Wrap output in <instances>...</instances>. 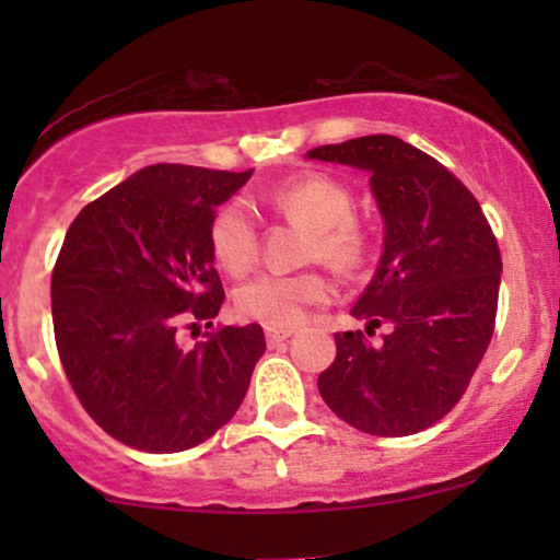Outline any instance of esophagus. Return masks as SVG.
Masks as SVG:
<instances>
[{
  "instance_id": "34e87169",
  "label": "esophagus",
  "mask_w": 560,
  "mask_h": 560,
  "mask_svg": "<svg viewBox=\"0 0 560 560\" xmlns=\"http://www.w3.org/2000/svg\"><path fill=\"white\" fill-rule=\"evenodd\" d=\"M294 329H271V326H266V339L268 345H279V342H287L289 337H292Z\"/></svg>"
}]
</instances>
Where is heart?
<instances>
[{
	"label": "heart",
	"mask_w": 560,
	"mask_h": 560,
	"mask_svg": "<svg viewBox=\"0 0 560 560\" xmlns=\"http://www.w3.org/2000/svg\"><path fill=\"white\" fill-rule=\"evenodd\" d=\"M262 199L276 213L307 229V260H324L334 271L352 273L374 258V223L352 213L355 195L329 173H300L271 186ZM208 240L218 266L231 276L247 273L258 260V221L242 199H231L218 210ZM329 294V281L318 271L260 273L236 289L234 305L242 318L271 329H292L305 318L307 307L320 305Z\"/></svg>",
	"instance_id": "1"
}]
</instances>
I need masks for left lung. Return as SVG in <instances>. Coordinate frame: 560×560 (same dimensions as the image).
Listing matches in <instances>:
<instances>
[{
    "mask_svg": "<svg viewBox=\"0 0 560 560\" xmlns=\"http://www.w3.org/2000/svg\"><path fill=\"white\" fill-rule=\"evenodd\" d=\"M307 158L371 173L384 218L376 276L352 305L365 331H339L318 376L326 405L365 434L405 436L455 408L485 358L500 292V247L464 182L408 141L376 133ZM387 325L382 343H369Z\"/></svg>",
    "mask_w": 560,
    "mask_h": 560,
    "instance_id": "8db88e82",
    "label": "left lung"
}]
</instances>
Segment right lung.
Instances as JSON below:
<instances>
[{"mask_svg": "<svg viewBox=\"0 0 560 560\" xmlns=\"http://www.w3.org/2000/svg\"><path fill=\"white\" fill-rule=\"evenodd\" d=\"M253 171L147 165L75 215L52 268L62 369L83 410L144 453H182L231 421L266 352L258 324L213 326L223 284L208 231Z\"/></svg>", "mask_w": 560, "mask_h": 560, "instance_id": "add662e5", "label": "right lung"}]
</instances>
